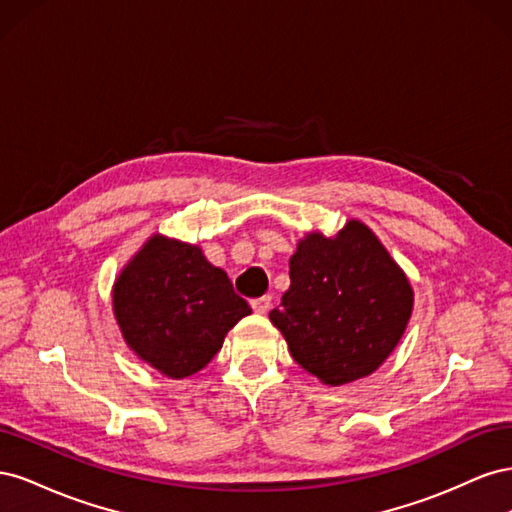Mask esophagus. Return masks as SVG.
<instances>
[{
    "instance_id": "esophagus-1",
    "label": "esophagus",
    "mask_w": 512,
    "mask_h": 512,
    "mask_svg": "<svg viewBox=\"0 0 512 512\" xmlns=\"http://www.w3.org/2000/svg\"><path fill=\"white\" fill-rule=\"evenodd\" d=\"M269 307H271V297H260L252 301V309L256 314H267Z\"/></svg>"
}]
</instances>
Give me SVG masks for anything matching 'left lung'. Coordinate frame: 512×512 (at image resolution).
Wrapping results in <instances>:
<instances>
[{
  "instance_id": "obj_1",
  "label": "left lung",
  "mask_w": 512,
  "mask_h": 512,
  "mask_svg": "<svg viewBox=\"0 0 512 512\" xmlns=\"http://www.w3.org/2000/svg\"><path fill=\"white\" fill-rule=\"evenodd\" d=\"M406 273L363 222L309 232L290 258V288L271 322L292 359L320 382L365 378L389 359L412 316Z\"/></svg>"
}]
</instances>
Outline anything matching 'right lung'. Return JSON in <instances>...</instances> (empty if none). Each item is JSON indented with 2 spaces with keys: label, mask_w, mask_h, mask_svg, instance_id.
Instances as JSON below:
<instances>
[{
  "label": "right lung",
  "mask_w": 512,
  "mask_h": 512,
  "mask_svg": "<svg viewBox=\"0 0 512 512\" xmlns=\"http://www.w3.org/2000/svg\"><path fill=\"white\" fill-rule=\"evenodd\" d=\"M113 312L138 359L179 380L203 369L252 309L200 247L153 235L119 273Z\"/></svg>",
  "instance_id": "1"
}]
</instances>
